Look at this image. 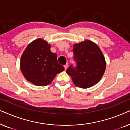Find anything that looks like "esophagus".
Instances as JSON below:
<instances>
[{"label": "esophagus", "mask_w": 130, "mask_h": 130, "mask_svg": "<svg viewBox=\"0 0 130 130\" xmlns=\"http://www.w3.org/2000/svg\"><path fill=\"white\" fill-rule=\"evenodd\" d=\"M64 69H65V70H67V67H68V64H66L64 66Z\"/></svg>", "instance_id": "esophagus-1"}]
</instances>
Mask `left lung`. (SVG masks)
Segmentation results:
<instances>
[{
    "label": "left lung",
    "instance_id": "obj_1",
    "mask_svg": "<svg viewBox=\"0 0 130 130\" xmlns=\"http://www.w3.org/2000/svg\"><path fill=\"white\" fill-rule=\"evenodd\" d=\"M76 68L71 65L66 73L73 82L80 88L86 89L98 83L104 75L106 61L101 49L90 40L74 44L73 48Z\"/></svg>",
    "mask_w": 130,
    "mask_h": 130
}]
</instances>
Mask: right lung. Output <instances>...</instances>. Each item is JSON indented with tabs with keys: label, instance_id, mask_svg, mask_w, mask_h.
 Returning <instances> with one entry per match:
<instances>
[{
	"label": "right lung",
	"instance_id": "obj_1",
	"mask_svg": "<svg viewBox=\"0 0 130 130\" xmlns=\"http://www.w3.org/2000/svg\"><path fill=\"white\" fill-rule=\"evenodd\" d=\"M50 48L46 41L38 38L28 44L21 57V72L28 82L36 86H47L57 74L64 70Z\"/></svg>",
	"mask_w": 130,
	"mask_h": 130
}]
</instances>
